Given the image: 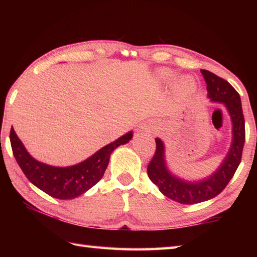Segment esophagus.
I'll return each instance as SVG.
<instances>
[{
  "label": "esophagus",
  "mask_w": 257,
  "mask_h": 257,
  "mask_svg": "<svg viewBox=\"0 0 257 257\" xmlns=\"http://www.w3.org/2000/svg\"><path fill=\"white\" fill-rule=\"evenodd\" d=\"M143 129H145L147 133H150V129H149L148 127H147V125H143Z\"/></svg>",
  "instance_id": "1"
}]
</instances>
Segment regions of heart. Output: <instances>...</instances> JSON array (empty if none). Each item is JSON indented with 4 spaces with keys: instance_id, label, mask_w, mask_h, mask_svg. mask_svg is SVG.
<instances>
[{
    "instance_id": "b5f03b06",
    "label": "heart",
    "mask_w": 257,
    "mask_h": 257,
    "mask_svg": "<svg viewBox=\"0 0 257 257\" xmlns=\"http://www.w3.org/2000/svg\"><path fill=\"white\" fill-rule=\"evenodd\" d=\"M156 76L158 80L163 84H170L176 78V72L170 68H159L156 72ZM196 89V84L192 77L190 76H180L174 81L173 91L174 95L179 98H188L191 95H193V92Z\"/></svg>"
}]
</instances>
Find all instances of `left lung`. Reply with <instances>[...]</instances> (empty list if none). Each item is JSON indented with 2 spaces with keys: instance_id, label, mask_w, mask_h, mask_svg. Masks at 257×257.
<instances>
[{
  "instance_id": "left-lung-1",
  "label": "left lung",
  "mask_w": 257,
  "mask_h": 257,
  "mask_svg": "<svg viewBox=\"0 0 257 257\" xmlns=\"http://www.w3.org/2000/svg\"><path fill=\"white\" fill-rule=\"evenodd\" d=\"M206 83L207 98L212 102L224 106L232 122V143L224 159L216 170L201 180L190 181L178 177L168 168L166 147L160 138H156L157 150L148 165V177L160 192L181 204H195L215 198L233 178L241 162L245 143V122L241 98L230 83L209 70L201 69Z\"/></svg>"
}]
</instances>
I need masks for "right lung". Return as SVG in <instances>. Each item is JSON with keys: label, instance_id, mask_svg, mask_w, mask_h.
<instances>
[{"label": "right lung", "instance_id": "add662e5", "mask_svg": "<svg viewBox=\"0 0 257 257\" xmlns=\"http://www.w3.org/2000/svg\"><path fill=\"white\" fill-rule=\"evenodd\" d=\"M133 136V132L124 134L86 160L69 167H55L34 159L14 129H11L10 140L16 162L35 187L55 199L70 200L85 193L99 181L108 167L111 152L129 143Z\"/></svg>", "mask_w": 257, "mask_h": 257}]
</instances>
